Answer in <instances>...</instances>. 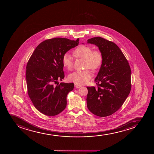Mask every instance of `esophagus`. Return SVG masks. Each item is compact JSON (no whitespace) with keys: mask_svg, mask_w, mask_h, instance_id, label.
I'll return each mask as SVG.
<instances>
[{"mask_svg":"<svg viewBox=\"0 0 154 154\" xmlns=\"http://www.w3.org/2000/svg\"><path fill=\"white\" fill-rule=\"evenodd\" d=\"M74 86H75V87L76 88H80L82 86L81 85L77 84H74Z\"/></svg>","mask_w":154,"mask_h":154,"instance_id":"obj_1","label":"esophagus"}]
</instances>
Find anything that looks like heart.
I'll return each instance as SVG.
<instances>
[{
    "mask_svg": "<svg viewBox=\"0 0 154 154\" xmlns=\"http://www.w3.org/2000/svg\"><path fill=\"white\" fill-rule=\"evenodd\" d=\"M73 54L75 57L85 60V68L97 70L102 63L103 56L101 52L99 50L92 51V48L88 46L81 45L78 47L73 52ZM62 62L64 67L68 70L72 69V58L69 54L66 53L64 55ZM92 76V72L89 70H85L73 72L69 75L68 79L70 81L83 85L87 83Z\"/></svg>",
    "mask_w": 154,
    "mask_h": 154,
    "instance_id": "1",
    "label": "heart"
}]
</instances>
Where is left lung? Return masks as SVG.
Returning <instances> with one entry per match:
<instances>
[{"label":"left lung","instance_id":"8db88e82","mask_svg":"<svg viewBox=\"0 0 154 154\" xmlns=\"http://www.w3.org/2000/svg\"><path fill=\"white\" fill-rule=\"evenodd\" d=\"M87 43L97 46L102 54L103 61L94 80L97 87H87V105L94 115L107 117L119 109L129 95L131 68L114 42L97 37L89 39Z\"/></svg>","mask_w":154,"mask_h":154}]
</instances>
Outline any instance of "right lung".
Wrapping results in <instances>:
<instances>
[{"mask_svg": "<svg viewBox=\"0 0 154 154\" xmlns=\"http://www.w3.org/2000/svg\"><path fill=\"white\" fill-rule=\"evenodd\" d=\"M79 41V38L71 41L58 37L47 39L38 45L30 57L26 67L28 92L41 113L54 116L66 108L67 96L73 89L74 84H54L64 79L63 57L78 46Z\"/></svg>", "mask_w": 154, "mask_h": 154, "instance_id": "1", "label": "right lung"}]
</instances>
